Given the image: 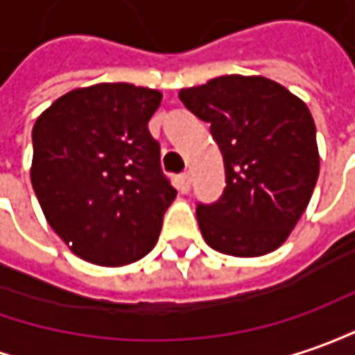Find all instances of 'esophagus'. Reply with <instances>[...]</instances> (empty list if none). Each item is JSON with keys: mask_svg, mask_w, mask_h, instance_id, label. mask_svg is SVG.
<instances>
[{"mask_svg": "<svg viewBox=\"0 0 355 355\" xmlns=\"http://www.w3.org/2000/svg\"><path fill=\"white\" fill-rule=\"evenodd\" d=\"M190 184H192V177H190V173H182V175H178V190H180L182 194H187L188 190H190Z\"/></svg>", "mask_w": 355, "mask_h": 355, "instance_id": "1", "label": "esophagus"}]
</instances>
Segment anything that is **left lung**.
<instances>
[{"instance_id":"8db88e82","label":"left lung","mask_w":355,"mask_h":355,"mask_svg":"<svg viewBox=\"0 0 355 355\" xmlns=\"http://www.w3.org/2000/svg\"><path fill=\"white\" fill-rule=\"evenodd\" d=\"M180 101L219 146L225 188L198 202L209 247L231 257H262L288 239L319 178L317 130L307 105L260 76H223L182 89Z\"/></svg>"}]
</instances>
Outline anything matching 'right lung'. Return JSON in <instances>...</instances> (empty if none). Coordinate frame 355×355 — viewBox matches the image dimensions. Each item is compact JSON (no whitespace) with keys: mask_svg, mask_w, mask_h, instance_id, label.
Listing matches in <instances>:
<instances>
[{"mask_svg":"<svg viewBox=\"0 0 355 355\" xmlns=\"http://www.w3.org/2000/svg\"><path fill=\"white\" fill-rule=\"evenodd\" d=\"M159 105L153 89L98 83L60 96L36 120L31 182L79 259L124 266L155 247L177 196L147 128Z\"/></svg>","mask_w":355,"mask_h":355,"instance_id":"1","label":"right lung"}]
</instances>
